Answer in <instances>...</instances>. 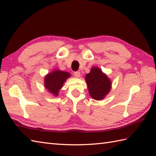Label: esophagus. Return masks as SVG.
I'll return each mask as SVG.
<instances>
[{"label":"esophagus","instance_id":"34e87169","mask_svg":"<svg viewBox=\"0 0 156 156\" xmlns=\"http://www.w3.org/2000/svg\"><path fill=\"white\" fill-rule=\"evenodd\" d=\"M74 76L76 78H79L80 76V72H74Z\"/></svg>","mask_w":156,"mask_h":156}]
</instances>
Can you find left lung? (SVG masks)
<instances>
[{"label": "left lung", "mask_w": 156, "mask_h": 156, "mask_svg": "<svg viewBox=\"0 0 156 156\" xmlns=\"http://www.w3.org/2000/svg\"><path fill=\"white\" fill-rule=\"evenodd\" d=\"M85 80L88 87L89 94L95 100H101L111 90L110 80L97 67L91 69L90 72L86 75Z\"/></svg>", "instance_id": "8db88e82"}]
</instances>
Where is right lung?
<instances>
[{
  "mask_svg": "<svg viewBox=\"0 0 156 156\" xmlns=\"http://www.w3.org/2000/svg\"><path fill=\"white\" fill-rule=\"evenodd\" d=\"M70 74L68 72L60 70H54L49 73L45 78V87L55 96L58 95V92L62 88L63 84Z\"/></svg>",
  "mask_w": 156,
  "mask_h": 156,
  "instance_id": "add662e5",
  "label": "right lung"
}]
</instances>
